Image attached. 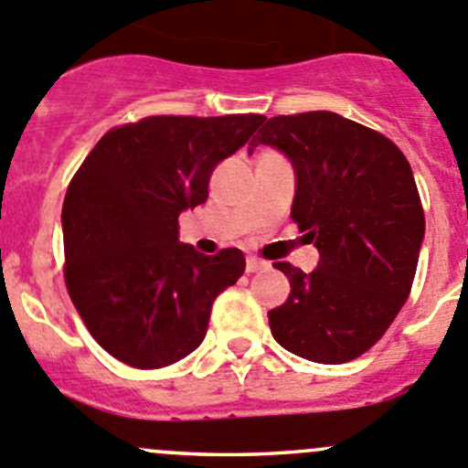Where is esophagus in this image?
<instances>
[{
	"mask_svg": "<svg viewBox=\"0 0 468 468\" xmlns=\"http://www.w3.org/2000/svg\"><path fill=\"white\" fill-rule=\"evenodd\" d=\"M264 269H269V264H266V261L257 260V257H248V260H246L248 273H257V271H264Z\"/></svg>",
	"mask_w": 468,
	"mask_h": 468,
	"instance_id": "34e87169",
	"label": "esophagus"
}]
</instances>
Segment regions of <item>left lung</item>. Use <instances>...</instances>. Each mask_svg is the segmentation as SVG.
<instances>
[{
    "instance_id": "8db88e82",
    "label": "left lung",
    "mask_w": 468,
    "mask_h": 468,
    "mask_svg": "<svg viewBox=\"0 0 468 468\" xmlns=\"http://www.w3.org/2000/svg\"><path fill=\"white\" fill-rule=\"evenodd\" d=\"M257 144L292 160V220L319 250L313 273L275 261L292 292L269 313L271 333L314 363L358 358L411 293L425 237L411 165L386 135L324 110L269 119L248 154Z\"/></svg>"
}]
</instances>
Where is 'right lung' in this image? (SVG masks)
I'll return each mask as SVG.
<instances>
[{"mask_svg":"<svg viewBox=\"0 0 468 468\" xmlns=\"http://www.w3.org/2000/svg\"><path fill=\"white\" fill-rule=\"evenodd\" d=\"M264 114H158L105 133L70 179L61 208L64 280L93 340L155 370L202 345L211 305L246 271L239 248L202 255L179 216L207 202L216 165Z\"/></svg>","mask_w":468,"mask_h":468,"instance_id":"obj_1","label":"right lung"}]
</instances>
